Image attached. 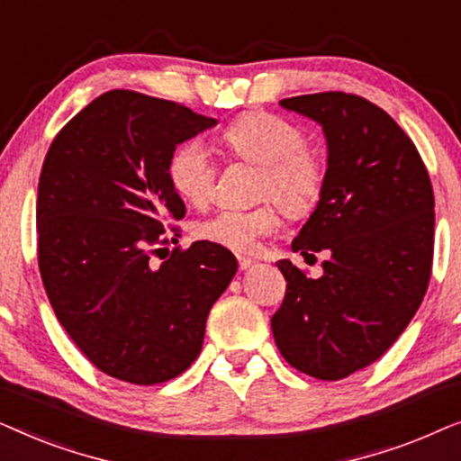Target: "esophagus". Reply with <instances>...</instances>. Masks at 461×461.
<instances>
[{
  "instance_id": "obj_1",
  "label": "esophagus",
  "mask_w": 461,
  "mask_h": 461,
  "mask_svg": "<svg viewBox=\"0 0 461 461\" xmlns=\"http://www.w3.org/2000/svg\"><path fill=\"white\" fill-rule=\"evenodd\" d=\"M237 260H239V268H241V270H248L249 267H254V260H251V258H248V256H237Z\"/></svg>"
}]
</instances>
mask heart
<instances>
[{"label":"heart","mask_w":461,"mask_h":461,"mask_svg":"<svg viewBox=\"0 0 461 461\" xmlns=\"http://www.w3.org/2000/svg\"><path fill=\"white\" fill-rule=\"evenodd\" d=\"M222 144L237 159L260 167L258 197L273 199L289 218H304L319 205L327 182L323 150L306 142L300 125L273 113H245L222 131ZM218 167L197 138L169 157L167 176L186 203L205 205L213 194ZM279 226V212L264 203L254 210H224L197 226V237L239 254L254 251Z\"/></svg>","instance_id":"obj_1"}]
</instances>
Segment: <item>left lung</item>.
I'll return each mask as SVG.
<instances>
[{
  "instance_id": "8db88e82",
  "label": "left lung",
  "mask_w": 461,
  "mask_h": 461,
  "mask_svg": "<svg viewBox=\"0 0 461 461\" xmlns=\"http://www.w3.org/2000/svg\"><path fill=\"white\" fill-rule=\"evenodd\" d=\"M281 106L325 131L323 197L292 243L325 260L319 279L276 262L287 289L270 327L292 367L342 380L377 361L424 300L434 251L430 176L411 138L369 100L321 92Z\"/></svg>"
}]
</instances>
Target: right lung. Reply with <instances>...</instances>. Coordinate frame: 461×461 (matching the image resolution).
<instances>
[{
  "label": "right lung",
  "instance_id": "1",
  "mask_svg": "<svg viewBox=\"0 0 461 461\" xmlns=\"http://www.w3.org/2000/svg\"><path fill=\"white\" fill-rule=\"evenodd\" d=\"M213 125L178 103L111 90L50 144L37 186L43 287L68 338L117 380L153 386L191 367L237 273L235 256L207 241L152 264L166 220L186 213L169 157Z\"/></svg>",
  "mask_w": 461,
  "mask_h": 461
}]
</instances>
